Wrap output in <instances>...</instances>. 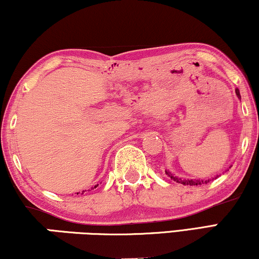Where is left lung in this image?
<instances>
[{
    "label": "left lung",
    "mask_w": 259,
    "mask_h": 259,
    "mask_svg": "<svg viewBox=\"0 0 259 259\" xmlns=\"http://www.w3.org/2000/svg\"><path fill=\"white\" fill-rule=\"evenodd\" d=\"M236 95H237L238 98H240V94H239V90L236 89ZM165 174L169 176L171 180H174L175 182H177V183H181L183 185H203V184H206L207 182H210L211 180H207V181H203V180H183V178H178L176 176H174V175H171L170 172H167L165 170ZM213 180V178H212Z\"/></svg>",
    "instance_id": "1"
}]
</instances>
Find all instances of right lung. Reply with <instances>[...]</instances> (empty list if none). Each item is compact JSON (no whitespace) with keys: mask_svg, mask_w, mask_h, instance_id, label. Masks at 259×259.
<instances>
[{"mask_svg":"<svg viewBox=\"0 0 259 259\" xmlns=\"http://www.w3.org/2000/svg\"><path fill=\"white\" fill-rule=\"evenodd\" d=\"M96 187H97V185H95V188H96ZM83 192H84V191H83ZM77 195H78V194H77Z\"/></svg>","mask_w":259,"mask_h":259,"instance_id":"right-lung-1","label":"right lung"}]
</instances>
